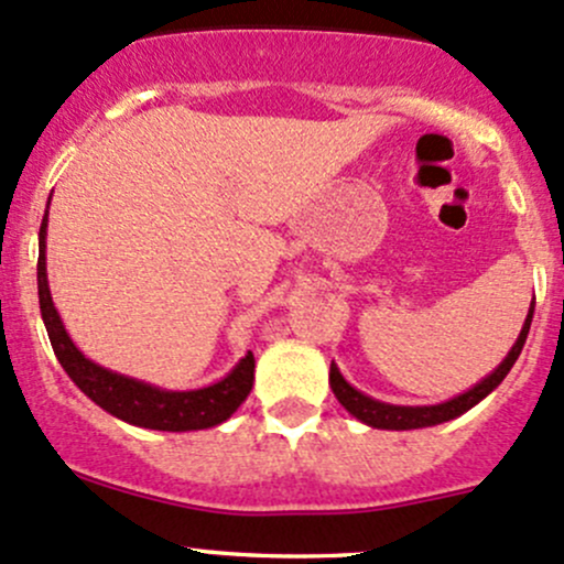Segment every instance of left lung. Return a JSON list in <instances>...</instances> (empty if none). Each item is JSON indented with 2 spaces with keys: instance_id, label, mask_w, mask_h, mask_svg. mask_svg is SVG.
Instances as JSON below:
<instances>
[{
  "instance_id": "8db88e82",
  "label": "left lung",
  "mask_w": 564,
  "mask_h": 564,
  "mask_svg": "<svg viewBox=\"0 0 564 564\" xmlns=\"http://www.w3.org/2000/svg\"><path fill=\"white\" fill-rule=\"evenodd\" d=\"M533 313H535V296H533V302H530V311H528V318H524V324H522V332H519L517 343L511 345V350L506 352L503 361H500L490 375L481 377L474 388L453 395V399L442 401V404L404 406V404H388V401L372 399V395H367V393L358 391V388H352L334 361H332V372H329V386H332L334 395H337L339 404H343L345 410L352 414V417L361 420L364 425H369V429L414 431V429H431V425L447 423V420H455V417H460V414H466L471 406L479 404L481 399H487V395H490L495 388L506 380V375L511 372V367L517 364L519 352H522V348H524V339H528V334H530V324H533Z\"/></svg>"
}]
</instances>
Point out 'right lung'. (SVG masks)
<instances>
[{"label": "right lung", "mask_w": 564, "mask_h": 564, "mask_svg": "<svg viewBox=\"0 0 564 564\" xmlns=\"http://www.w3.org/2000/svg\"><path fill=\"white\" fill-rule=\"evenodd\" d=\"M51 208V200H47ZM36 289H40V311L45 321L53 352L64 372L72 377L93 404L115 414L122 423L150 431H206L230 420L253 386V356L251 350L221 380L189 391H169L135 377L111 372L101 364L90 361L74 345L64 321L53 305L51 283H47V212L40 227V259H36Z\"/></svg>", "instance_id": "1"}]
</instances>
